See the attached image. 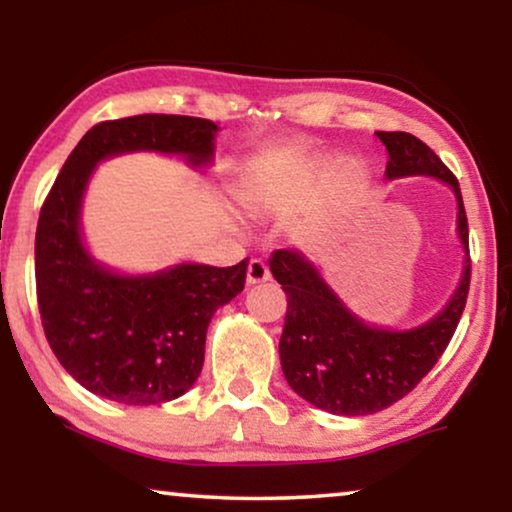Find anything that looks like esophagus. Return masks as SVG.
Here are the masks:
<instances>
[{"label": "esophagus", "instance_id": "esophagus-1", "mask_svg": "<svg viewBox=\"0 0 512 512\" xmlns=\"http://www.w3.org/2000/svg\"><path fill=\"white\" fill-rule=\"evenodd\" d=\"M270 279V270L268 265L263 261H258V258H251L249 265H247V284H261V282H268Z\"/></svg>", "mask_w": 512, "mask_h": 512}]
</instances>
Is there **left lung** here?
Wrapping results in <instances>:
<instances>
[{
    "label": "left lung",
    "instance_id": "obj_1",
    "mask_svg": "<svg viewBox=\"0 0 512 512\" xmlns=\"http://www.w3.org/2000/svg\"><path fill=\"white\" fill-rule=\"evenodd\" d=\"M389 153L384 179L433 177L457 200V237L464 268L454 293L438 314L412 328L368 324L347 307L321 270L300 249H277L272 277L286 293L279 361L289 387L331 415L363 417L389 408L422 382L452 340L464 312L471 261L468 223L459 181L422 139L408 132H375Z\"/></svg>",
    "mask_w": 512,
    "mask_h": 512
}]
</instances>
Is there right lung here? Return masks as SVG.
<instances>
[{"label": "right lung", "instance_id": "add662e5", "mask_svg": "<svg viewBox=\"0 0 512 512\" xmlns=\"http://www.w3.org/2000/svg\"><path fill=\"white\" fill-rule=\"evenodd\" d=\"M216 132L207 118L170 114L97 123L69 153L41 207L34 240L41 324L62 368L95 396L123 405L184 396L202 370L209 321L244 289L249 263H177L130 275L97 261L81 228L95 167L151 151L207 170Z\"/></svg>", "mask_w": 512, "mask_h": 512}]
</instances>
